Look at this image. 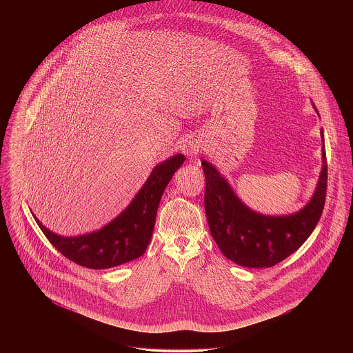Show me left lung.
Listing matches in <instances>:
<instances>
[{
	"instance_id": "left-lung-1",
	"label": "left lung",
	"mask_w": 353,
	"mask_h": 353,
	"mask_svg": "<svg viewBox=\"0 0 353 353\" xmlns=\"http://www.w3.org/2000/svg\"><path fill=\"white\" fill-rule=\"evenodd\" d=\"M322 159L319 182L311 201L290 216H263L252 212L234 194L214 167L202 160L206 181L203 196L206 220L221 252L241 266L270 268L296 252L314 231L325 206L327 189L325 144Z\"/></svg>"
}]
</instances>
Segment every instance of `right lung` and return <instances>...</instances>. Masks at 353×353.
<instances>
[{
  "label": "right lung",
  "instance_id": "1",
  "mask_svg": "<svg viewBox=\"0 0 353 353\" xmlns=\"http://www.w3.org/2000/svg\"><path fill=\"white\" fill-rule=\"evenodd\" d=\"M185 159L183 154H175L156 165L132 203L101 231L63 238L43 227L38 219L35 220L51 245L77 265L88 269H108L133 261L147 250L163 192Z\"/></svg>",
  "mask_w": 353,
  "mask_h": 353
}]
</instances>
